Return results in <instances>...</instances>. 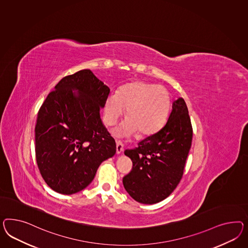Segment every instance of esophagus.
<instances>
[{
  "label": "esophagus",
  "mask_w": 248,
  "mask_h": 248,
  "mask_svg": "<svg viewBox=\"0 0 248 248\" xmlns=\"http://www.w3.org/2000/svg\"><path fill=\"white\" fill-rule=\"evenodd\" d=\"M124 144L121 141H116V154H120L123 152Z\"/></svg>",
  "instance_id": "1"
}]
</instances>
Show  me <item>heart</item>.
<instances>
[{
  "label": "heart",
  "mask_w": 248,
  "mask_h": 248,
  "mask_svg": "<svg viewBox=\"0 0 248 248\" xmlns=\"http://www.w3.org/2000/svg\"><path fill=\"white\" fill-rule=\"evenodd\" d=\"M170 97L166 88L143 81H134L124 86L118 94H110L105 105L104 121L112 126L126 109V120L113 134L129 137L139 132L151 135L158 132L167 119Z\"/></svg>",
  "instance_id": "heart-1"
}]
</instances>
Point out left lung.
<instances>
[{
	"instance_id": "1",
	"label": "left lung",
	"mask_w": 248,
	"mask_h": 248,
	"mask_svg": "<svg viewBox=\"0 0 248 248\" xmlns=\"http://www.w3.org/2000/svg\"><path fill=\"white\" fill-rule=\"evenodd\" d=\"M192 126L187 105L179 97L166 124L124 154L133 161L130 173L123 178L128 194L142 204L165 200L180 183L191 147Z\"/></svg>"
}]
</instances>
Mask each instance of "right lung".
<instances>
[{"label": "right lung", "mask_w": 248, "mask_h": 248, "mask_svg": "<svg viewBox=\"0 0 248 248\" xmlns=\"http://www.w3.org/2000/svg\"><path fill=\"white\" fill-rule=\"evenodd\" d=\"M54 89L38 113L36 161L48 187L71 195L87 187L101 163L116 153L100 118L110 89L90 69L63 78Z\"/></svg>", "instance_id": "right-lung-1"}]
</instances>
